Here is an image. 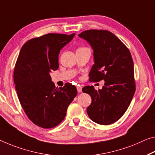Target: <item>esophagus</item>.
<instances>
[{
    "instance_id": "1",
    "label": "esophagus",
    "mask_w": 155,
    "mask_h": 155,
    "mask_svg": "<svg viewBox=\"0 0 155 155\" xmlns=\"http://www.w3.org/2000/svg\"><path fill=\"white\" fill-rule=\"evenodd\" d=\"M82 87H80V86H78L77 87V90H78V93H81L82 92Z\"/></svg>"
}]
</instances>
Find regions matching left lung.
Segmentation results:
<instances>
[{
  "instance_id": "obj_1",
  "label": "left lung",
  "mask_w": 155,
  "mask_h": 155,
  "mask_svg": "<svg viewBox=\"0 0 155 155\" xmlns=\"http://www.w3.org/2000/svg\"><path fill=\"white\" fill-rule=\"evenodd\" d=\"M78 36L94 51L90 81L104 80V86L98 91L93 86L83 88L82 91L92 100L87 109L88 116L97 124H112L125 114L135 92L132 55L125 44L107 30H86Z\"/></svg>"
}]
</instances>
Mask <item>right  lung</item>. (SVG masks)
I'll return each instance as SVG.
<instances>
[{"label": "right lung", "mask_w": 155, "mask_h": 155, "mask_svg": "<svg viewBox=\"0 0 155 155\" xmlns=\"http://www.w3.org/2000/svg\"><path fill=\"white\" fill-rule=\"evenodd\" d=\"M75 33H50L28 41L21 48L14 71V82L21 106L33 123L52 128L65 118L77 95L74 85L56 88L50 73L59 68V54Z\"/></svg>", "instance_id": "obj_1"}]
</instances>
